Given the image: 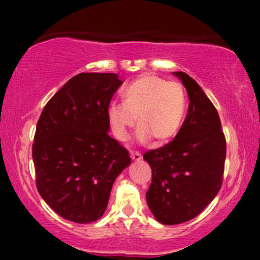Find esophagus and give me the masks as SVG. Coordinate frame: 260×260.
Returning a JSON list of instances; mask_svg holds the SVG:
<instances>
[{"label":"esophagus","instance_id":"34e87169","mask_svg":"<svg viewBox=\"0 0 260 260\" xmlns=\"http://www.w3.org/2000/svg\"><path fill=\"white\" fill-rule=\"evenodd\" d=\"M131 159H133V161H135V162L141 161L142 155L140 154V152H137V151H133V152H131Z\"/></svg>","mask_w":260,"mask_h":260}]
</instances>
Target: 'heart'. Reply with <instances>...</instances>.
I'll use <instances>...</instances> for the list:
<instances>
[{"mask_svg": "<svg viewBox=\"0 0 260 260\" xmlns=\"http://www.w3.org/2000/svg\"><path fill=\"white\" fill-rule=\"evenodd\" d=\"M122 97L123 103L111 102L106 109V118L117 140H126L136 117L137 138L142 143L151 138L157 144L167 143L182 126L187 97L179 83L144 74L124 88Z\"/></svg>", "mask_w": 260, "mask_h": 260, "instance_id": "b5f03b06", "label": "heart"}]
</instances>
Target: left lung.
Here are the masks:
<instances>
[{"mask_svg": "<svg viewBox=\"0 0 260 260\" xmlns=\"http://www.w3.org/2000/svg\"><path fill=\"white\" fill-rule=\"evenodd\" d=\"M186 87L189 106L175 138L147 151L152 172L147 204L163 225H177L200 214L219 193L226 158V140L218 111L193 78L173 72Z\"/></svg>", "mask_w": 260, "mask_h": 260, "instance_id": "1", "label": "left lung"}]
</instances>
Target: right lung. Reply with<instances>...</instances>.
<instances>
[{"instance_id": "right-lung-1", "label": "right lung", "mask_w": 260, "mask_h": 260, "mask_svg": "<svg viewBox=\"0 0 260 260\" xmlns=\"http://www.w3.org/2000/svg\"><path fill=\"white\" fill-rule=\"evenodd\" d=\"M122 84L116 73L77 74L49 99L38 120V190L70 221L101 219L113 182L131 163L129 152L108 134L106 109Z\"/></svg>"}]
</instances>
